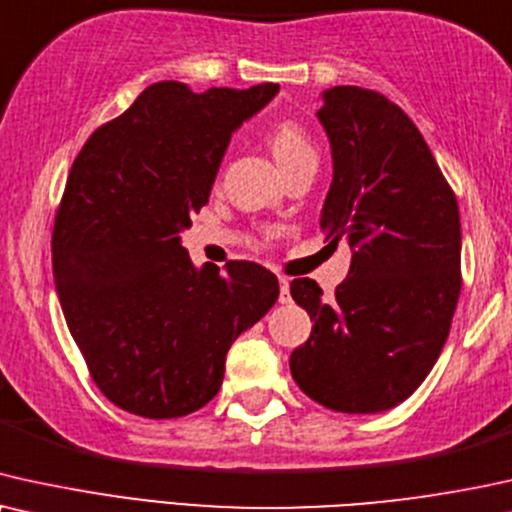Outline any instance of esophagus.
I'll list each match as a JSON object with an SVG mask.
<instances>
[{
  "instance_id": "obj_1",
  "label": "esophagus",
  "mask_w": 512,
  "mask_h": 512,
  "mask_svg": "<svg viewBox=\"0 0 512 512\" xmlns=\"http://www.w3.org/2000/svg\"><path fill=\"white\" fill-rule=\"evenodd\" d=\"M278 285H281V297H278V299H281V304H288L290 302V281H288V278H278Z\"/></svg>"
}]
</instances>
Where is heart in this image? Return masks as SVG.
<instances>
[{"instance_id":"obj_1","label":"heart","mask_w":512,"mask_h":512,"mask_svg":"<svg viewBox=\"0 0 512 512\" xmlns=\"http://www.w3.org/2000/svg\"><path fill=\"white\" fill-rule=\"evenodd\" d=\"M267 145L271 154L276 156V161L281 163L283 173H290L299 163L316 159V147H313L309 133L295 121H278V124L271 126L267 133Z\"/></svg>"}]
</instances>
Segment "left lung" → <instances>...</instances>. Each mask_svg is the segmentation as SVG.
Listing matches in <instances>:
<instances>
[{"label": "left lung", "mask_w": 512, "mask_h": 512, "mask_svg": "<svg viewBox=\"0 0 512 512\" xmlns=\"http://www.w3.org/2000/svg\"><path fill=\"white\" fill-rule=\"evenodd\" d=\"M318 119L332 149L320 229L353 255L332 299L311 278L290 283L313 320L290 372L327 410L377 414L417 391L447 342L461 292L459 206L424 135L381 93L327 88Z\"/></svg>", "instance_id": "obj_1"}]
</instances>
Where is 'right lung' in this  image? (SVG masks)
<instances>
[{"label":"right lung","instance_id":"1","mask_svg":"<svg viewBox=\"0 0 512 512\" xmlns=\"http://www.w3.org/2000/svg\"><path fill=\"white\" fill-rule=\"evenodd\" d=\"M278 84L147 86L72 163L53 224V278L67 327L109 403L177 419L220 391L229 346L278 299L255 262L196 269L180 231L208 203L231 133Z\"/></svg>","mask_w":512,"mask_h":512}]
</instances>
